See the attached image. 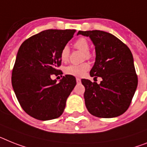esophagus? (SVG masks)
Masks as SVG:
<instances>
[{
  "mask_svg": "<svg viewBox=\"0 0 147 147\" xmlns=\"http://www.w3.org/2000/svg\"><path fill=\"white\" fill-rule=\"evenodd\" d=\"M76 82H77V84L81 83V79H80L79 78H76Z\"/></svg>",
  "mask_w": 147,
  "mask_h": 147,
  "instance_id": "obj_1",
  "label": "esophagus"
}]
</instances>
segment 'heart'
Here are the masks:
<instances>
[{"label":"heart","mask_w":147,"mask_h":147,"mask_svg":"<svg viewBox=\"0 0 147 147\" xmlns=\"http://www.w3.org/2000/svg\"><path fill=\"white\" fill-rule=\"evenodd\" d=\"M75 48L80 50L82 52H84V58L90 59L91 57V55L89 52L90 45L87 39L85 38H79L77 39L74 43ZM69 57V49L68 46H65L60 51V59L63 62H66ZM90 69V65L87 63H83L78 64H71L69 66H66L65 68V73L69 76H76V77H80L84 75L85 72Z\"/></svg>","instance_id":"1"}]
</instances>
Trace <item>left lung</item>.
Instances as JSON below:
<instances>
[{
    "mask_svg": "<svg viewBox=\"0 0 147 147\" xmlns=\"http://www.w3.org/2000/svg\"><path fill=\"white\" fill-rule=\"evenodd\" d=\"M89 36L96 50L91 77L100 84L82 79L85 105L92 115L101 118L120 116L129 108L138 87V76L130 49L113 34L102 30L78 32Z\"/></svg>",
    "mask_w": 147,
    "mask_h": 147,
    "instance_id": "obj_1",
    "label": "left lung"
}]
</instances>
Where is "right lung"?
Here are the masks:
<instances>
[{
	"label": "right lung",
	"mask_w": 147,
	"mask_h": 147,
	"mask_svg": "<svg viewBox=\"0 0 147 147\" xmlns=\"http://www.w3.org/2000/svg\"><path fill=\"white\" fill-rule=\"evenodd\" d=\"M76 30H46L22 43L12 72V85L26 113L39 120L61 116L66 99L76 85V78L66 75L57 83L51 75H59L60 51Z\"/></svg>",
	"instance_id": "1"
}]
</instances>
